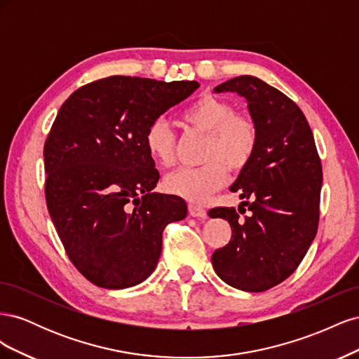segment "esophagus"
I'll return each instance as SVG.
<instances>
[{
  "label": "esophagus",
  "instance_id": "esophagus-1",
  "mask_svg": "<svg viewBox=\"0 0 359 359\" xmlns=\"http://www.w3.org/2000/svg\"><path fill=\"white\" fill-rule=\"evenodd\" d=\"M189 214L191 217H198V219H205L206 217V211L202 208V206L194 205V203L189 205Z\"/></svg>",
  "mask_w": 359,
  "mask_h": 359
}]
</instances>
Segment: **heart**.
Returning <instances> with one entry per match:
<instances>
[{
    "label": "heart",
    "mask_w": 359,
    "mask_h": 359,
    "mask_svg": "<svg viewBox=\"0 0 359 359\" xmlns=\"http://www.w3.org/2000/svg\"><path fill=\"white\" fill-rule=\"evenodd\" d=\"M187 130L205 136L203 161L198 168H181L165 178V190L189 202H203L222 189L227 170L243 172L259 145V126L253 115L236 111L222 97L202 94L181 112ZM149 157L163 168L175 163L177 136L165 119H154L144 136Z\"/></svg>",
    "instance_id": "obj_1"
}]
</instances>
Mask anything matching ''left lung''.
I'll return each instance as SVG.
<instances>
[{
    "label": "left lung",
    "instance_id": "1",
    "mask_svg": "<svg viewBox=\"0 0 359 359\" xmlns=\"http://www.w3.org/2000/svg\"><path fill=\"white\" fill-rule=\"evenodd\" d=\"M214 91L245 97L259 126V145L231 187L244 202L238 210H210V217H222L232 227L231 241L212 253V266L232 287L264 292L298 268L316 236L320 158L306 115L274 86L244 74Z\"/></svg>",
    "mask_w": 359,
    "mask_h": 359
}]
</instances>
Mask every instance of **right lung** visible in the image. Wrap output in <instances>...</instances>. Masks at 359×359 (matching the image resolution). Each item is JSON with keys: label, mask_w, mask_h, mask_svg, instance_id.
<instances>
[{"label": "right lung", "mask_w": 359, "mask_h": 359, "mask_svg": "<svg viewBox=\"0 0 359 359\" xmlns=\"http://www.w3.org/2000/svg\"><path fill=\"white\" fill-rule=\"evenodd\" d=\"M196 81L109 76L76 90L46 137L45 196L76 269L93 285L126 289L157 266L163 231L187 215L145 148L148 126L196 90Z\"/></svg>", "instance_id": "add662e5"}]
</instances>
